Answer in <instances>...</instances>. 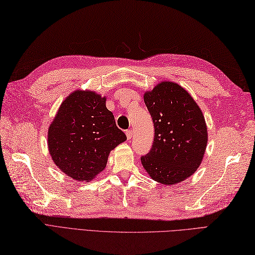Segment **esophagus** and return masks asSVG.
Segmentation results:
<instances>
[{"label": "esophagus", "mask_w": 255, "mask_h": 255, "mask_svg": "<svg viewBox=\"0 0 255 255\" xmlns=\"http://www.w3.org/2000/svg\"><path fill=\"white\" fill-rule=\"evenodd\" d=\"M126 136H127L128 140L131 139L132 138V130H127V131H126Z\"/></svg>", "instance_id": "obj_1"}]
</instances>
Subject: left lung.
<instances>
[{"label":"left lung","instance_id":"1","mask_svg":"<svg viewBox=\"0 0 255 255\" xmlns=\"http://www.w3.org/2000/svg\"><path fill=\"white\" fill-rule=\"evenodd\" d=\"M155 135L141 162L154 181L173 185L197 170L204 158L208 132L205 117L193 97L173 82H161L144 94Z\"/></svg>","mask_w":255,"mask_h":255}]
</instances>
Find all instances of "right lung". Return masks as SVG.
<instances>
[{
    "instance_id": "add662e5",
    "label": "right lung",
    "mask_w": 255,
    "mask_h": 255,
    "mask_svg": "<svg viewBox=\"0 0 255 255\" xmlns=\"http://www.w3.org/2000/svg\"><path fill=\"white\" fill-rule=\"evenodd\" d=\"M106 101L95 91L75 90L63 100L48 128L51 159L72 179L96 178L106 168L110 152L127 139Z\"/></svg>"
}]
</instances>
